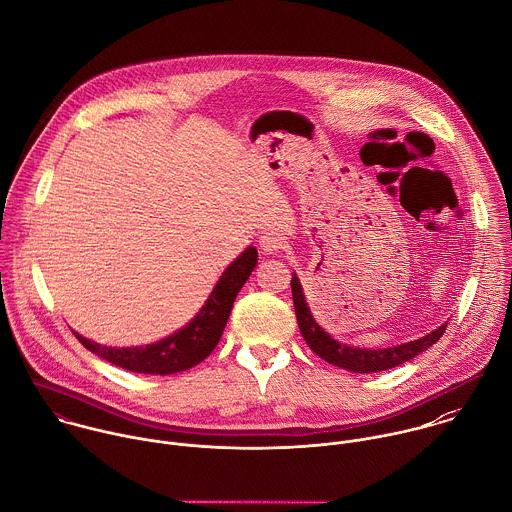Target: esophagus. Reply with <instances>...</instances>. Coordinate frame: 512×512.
<instances>
[{"label":"esophagus","instance_id":"esophagus-1","mask_svg":"<svg viewBox=\"0 0 512 512\" xmlns=\"http://www.w3.org/2000/svg\"><path fill=\"white\" fill-rule=\"evenodd\" d=\"M283 245H285V241H283V237L279 235V233H263L261 237H259V247H261V251L265 253V255H275V253H279L281 249H283Z\"/></svg>","mask_w":512,"mask_h":512}]
</instances>
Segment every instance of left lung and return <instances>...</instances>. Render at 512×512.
<instances>
[{"mask_svg": "<svg viewBox=\"0 0 512 512\" xmlns=\"http://www.w3.org/2000/svg\"><path fill=\"white\" fill-rule=\"evenodd\" d=\"M291 291H293V305H295L299 331H301L303 339L307 341V345L311 347V351L317 353L327 363L347 369V371H353V373H379V371H387L397 365H403V363L411 361L413 357H417L419 353L427 351L431 345H435L447 329V323H443L441 327H437L435 331L427 333L425 337H421L417 341H409V343H403L397 347H387V349L351 347V345L335 341L327 331H323L319 327V323L311 315V309L303 295L301 281L295 273L291 279Z\"/></svg>", "mask_w": 512, "mask_h": 512, "instance_id": "left-lung-1", "label": "left lung"}]
</instances>
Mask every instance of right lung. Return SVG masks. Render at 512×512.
I'll use <instances>...</instances> for the list:
<instances>
[{"label":"right lung","mask_w":512,"mask_h":512,"mask_svg":"<svg viewBox=\"0 0 512 512\" xmlns=\"http://www.w3.org/2000/svg\"><path fill=\"white\" fill-rule=\"evenodd\" d=\"M257 249L247 247L219 277L217 285L213 287L209 299L201 307V311L179 331L173 335L145 345V347H105L93 343L79 333H73L77 341L89 349L91 353L99 355L101 359L109 361L115 367L133 371V373H147V375H171L179 371H187L199 365L203 359L211 355L217 347L227 319L231 315L233 303L249 275L257 265Z\"/></svg>","instance_id":"obj_1"}]
</instances>
